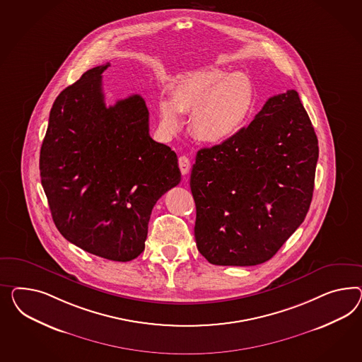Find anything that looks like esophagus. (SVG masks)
Instances as JSON below:
<instances>
[{
  "mask_svg": "<svg viewBox=\"0 0 362 362\" xmlns=\"http://www.w3.org/2000/svg\"><path fill=\"white\" fill-rule=\"evenodd\" d=\"M177 163H179V168H180V173L183 174V175H187L188 173H189V167H191V163H189V159L187 158V156H179V160H177Z\"/></svg>",
  "mask_w": 362,
  "mask_h": 362,
  "instance_id": "obj_1",
  "label": "esophagus"
}]
</instances>
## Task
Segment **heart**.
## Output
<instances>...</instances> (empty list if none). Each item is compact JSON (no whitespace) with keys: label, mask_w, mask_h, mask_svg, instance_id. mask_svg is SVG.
Segmentation results:
<instances>
[{"label":"heart","mask_w":362,"mask_h":362,"mask_svg":"<svg viewBox=\"0 0 362 362\" xmlns=\"http://www.w3.org/2000/svg\"><path fill=\"white\" fill-rule=\"evenodd\" d=\"M255 105L253 81L244 74L202 69L180 80L171 100L159 104L160 125L167 134L180 127V113H191L192 136L208 145H223L244 129Z\"/></svg>","instance_id":"1"}]
</instances>
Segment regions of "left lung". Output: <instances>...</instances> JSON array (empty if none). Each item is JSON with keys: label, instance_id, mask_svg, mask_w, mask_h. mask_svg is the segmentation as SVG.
Returning <instances> with one entry per match:
<instances>
[{"label": "left lung", "instance_id": "obj_1", "mask_svg": "<svg viewBox=\"0 0 362 362\" xmlns=\"http://www.w3.org/2000/svg\"><path fill=\"white\" fill-rule=\"evenodd\" d=\"M319 145L296 90L276 95L232 141L197 151L189 186L209 264L269 261L304 221Z\"/></svg>", "mask_w": 362, "mask_h": 362}]
</instances>
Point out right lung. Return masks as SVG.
Returning <instances> with one entry per match:
<instances>
[{"label": "right lung", "instance_id": "add662e5", "mask_svg": "<svg viewBox=\"0 0 362 362\" xmlns=\"http://www.w3.org/2000/svg\"><path fill=\"white\" fill-rule=\"evenodd\" d=\"M88 69L60 92L40 147V182L52 220L90 255L127 262L145 249L158 199L180 182L177 156L148 134L145 100L105 105L101 74Z\"/></svg>", "mask_w": 362, "mask_h": 362}]
</instances>
